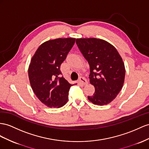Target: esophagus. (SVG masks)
Instances as JSON below:
<instances>
[{"label": "esophagus", "instance_id": "1", "mask_svg": "<svg viewBox=\"0 0 149 149\" xmlns=\"http://www.w3.org/2000/svg\"><path fill=\"white\" fill-rule=\"evenodd\" d=\"M79 84H82V85H86V84H87V80L84 77H81L79 78Z\"/></svg>", "mask_w": 149, "mask_h": 149}]
</instances>
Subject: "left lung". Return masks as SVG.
Here are the masks:
<instances>
[{
    "label": "left lung",
    "instance_id": "left-lung-1",
    "mask_svg": "<svg viewBox=\"0 0 149 149\" xmlns=\"http://www.w3.org/2000/svg\"><path fill=\"white\" fill-rule=\"evenodd\" d=\"M76 43L89 64V82L95 88L94 94L87 98L98 106L110 103L125 81V65L119 53L108 41L94 38H78Z\"/></svg>",
    "mask_w": 149,
    "mask_h": 149
}]
</instances>
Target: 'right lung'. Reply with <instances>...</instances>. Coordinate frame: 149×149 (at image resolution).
Wrapping results in <instances>:
<instances>
[{
	"label": "right lung",
	"instance_id": "add662e5",
	"mask_svg": "<svg viewBox=\"0 0 149 149\" xmlns=\"http://www.w3.org/2000/svg\"><path fill=\"white\" fill-rule=\"evenodd\" d=\"M75 38H57L42 43L31 60L28 75L31 88L39 100L49 108H60L68 101L72 84L63 77L60 65L73 47Z\"/></svg>",
	"mask_w": 149,
	"mask_h": 149
}]
</instances>
